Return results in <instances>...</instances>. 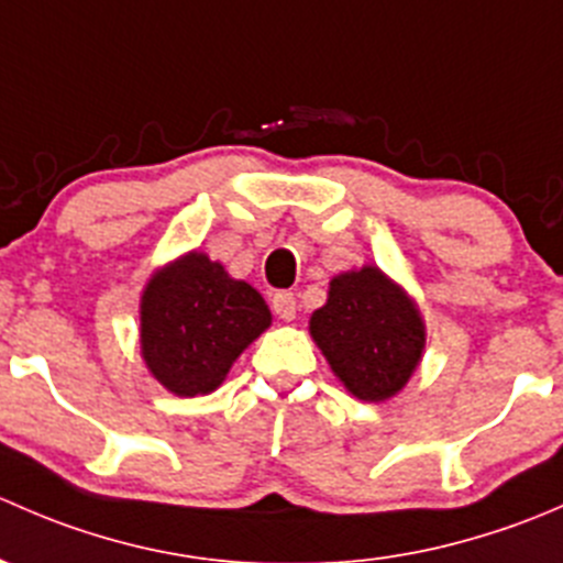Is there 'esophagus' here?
Listing matches in <instances>:
<instances>
[{"instance_id":"34e87169","label":"esophagus","mask_w":563,"mask_h":563,"mask_svg":"<svg viewBox=\"0 0 563 563\" xmlns=\"http://www.w3.org/2000/svg\"><path fill=\"white\" fill-rule=\"evenodd\" d=\"M272 310H275L277 318L283 321H294L297 318V297L291 291H277L272 297Z\"/></svg>"}]
</instances>
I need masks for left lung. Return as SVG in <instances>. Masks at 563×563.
Listing matches in <instances>:
<instances>
[{
    "label": "left lung",
    "instance_id": "left-lung-1",
    "mask_svg": "<svg viewBox=\"0 0 563 563\" xmlns=\"http://www.w3.org/2000/svg\"><path fill=\"white\" fill-rule=\"evenodd\" d=\"M310 338L356 400L384 402L417 373L428 329L411 294L365 264L329 280L327 302L310 316Z\"/></svg>",
    "mask_w": 563,
    "mask_h": 563
}]
</instances>
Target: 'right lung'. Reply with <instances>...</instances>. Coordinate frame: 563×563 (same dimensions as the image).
<instances>
[{
  "mask_svg": "<svg viewBox=\"0 0 563 563\" xmlns=\"http://www.w3.org/2000/svg\"><path fill=\"white\" fill-rule=\"evenodd\" d=\"M141 356L176 397L209 395L272 323L264 297L201 250L155 269L139 305Z\"/></svg>",
  "mask_w": 563,
  "mask_h": 563,
  "instance_id": "add662e5",
  "label": "right lung"
}]
</instances>
